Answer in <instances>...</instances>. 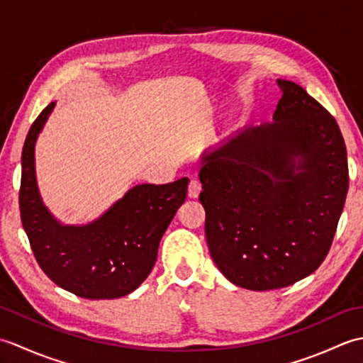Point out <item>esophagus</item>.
Returning a JSON list of instances; mask_svg holds the SVG:
<instances>
[{
  "label": "esophagus",
  "mask_w": 363,
  "mask_h": 363,
  "mask_svg": "<svg viewBox=\"0 0 363 363\" xmlns=\"http://www.w3.org/2000/svg\"><path fill=\"white\" fill-rule=\"evenodd\" d=\"M201 194V182L196 181V179H191L189 184V198L195 199Z\"/></svg>",
  "instance_id": "esophagus-1"
}]
</instances>
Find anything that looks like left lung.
Wrapping results in <instances>:
<instances>
[{
	"instance_id": "8db88e82",
	"label": "left lung",
	"mask_w": 363,
	"mask_h": 363,
	"mask_svg": "<svg viewBox=\"0 0 363 363\" xmlns=\"http://www.w3.org/2000/svg\"><path fill=\"white\" fill-rule=\"evenodd\" d=\"M277 86L273 121L235 130L199 165L211 256L226 279L256 291L321 265L350 184L335 118L298 84Z\"/></svg>"
}]
</instances>
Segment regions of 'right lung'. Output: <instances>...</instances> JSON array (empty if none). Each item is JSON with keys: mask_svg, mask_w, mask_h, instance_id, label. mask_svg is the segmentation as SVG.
<instances>
[{"mask_svg": "<svg viewBox=\"0 0 363 363\" xmlns=\"http://www.w3.org/2000/svg\"><path fill=\"white\" fill-rule=\"evenodd\" d=\"M56 103L30 126L21 152L20 213L37 264L50 279L86 299L129 295L156 264L160 238L181 204L189 179L138 184L87 225H64L42 201L35 177V142Z\"/></svg>", "mask_w": 363, "mask_h": 363, "instance_id": "add662e5", "label": "right lung"}]
</instances>
